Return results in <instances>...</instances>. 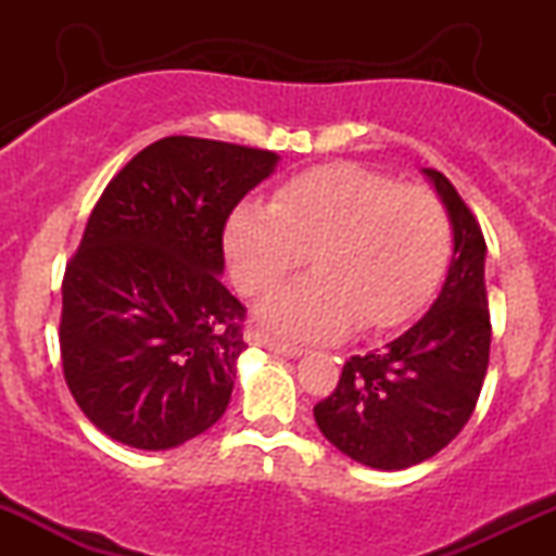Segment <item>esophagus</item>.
Wrapping results in <instances>:
<instances>
[{"instance_id": "obj_1", "label": "esophagus", "mask_w": 556, "mask_h": 556, "mask_svg": "<svg viewBox=\"0 0 556 556\" xmlns=\"http://www.w3.org/2000/svg\"><path fill=\"white\" fill-rule=\"evenodd\" d=\"M245 340H248V344H253V348H264L274 355H285V358H298V355H303V350L295 348V344H285V342L274 340V337L264 334V331H248Z\"/></svg>"}]
</instances>
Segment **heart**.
<instances>
[{"mask_svg":"<svg viewBox=\"0 0 556 556\" xmlns=\"http://www.w3.org/2000/svg\"><path fill=\"white\" fill-rule=\"evenodd\" d=\"M235 285L264 295L308 261L314 277L274 292L258 321L290 340H342L405 324L442 279L452 229L437 195L331 164L285 182L269 206L242 203L225 229Z\"/></svg>","mask_w":556,"mask_h":556,"instance_id":"obj_1","label":"heart"}]
</instances>
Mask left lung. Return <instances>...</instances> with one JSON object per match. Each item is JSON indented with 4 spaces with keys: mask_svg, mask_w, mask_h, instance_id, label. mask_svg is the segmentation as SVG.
<instances>
[{
    "mask_svg": "<svg viewBox=\"0 0 556 556\" xmlns=\"http://www.w3.org/2000/svg\"><path fill=\"white\" fill-rule=\"evenodd\" d=\"M452 225V258L429 314L387 348L353 355L314 407L324 437L350 460L405 470L444 450L481 394L489 366L486 240L442 172L424 169Z\"/></svg>",
    "mask_w": 556,
    "mask_h": 556,
    "instance_id": "obj_1",
    "label": "left lung"
}]
</instances>
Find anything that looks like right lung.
Returning <instances> with one entry per match:
<instances>
[{"label":"right lung","mask_w":556,"mask_h":556,"mask_svg":"<svg viewBox=\"0 0 556 556\" xmlns=\"http://www.w3.org/2000/svg\"><path fill=\"white\" fill-rule=\"evenodd\" d=\"M274 151L169 136L106 185L62 282L65 381L101 433L172 450L225 416L245 308L222 285L232 208Z\"/></svg>","instance_id":"1"}]
</instances>
